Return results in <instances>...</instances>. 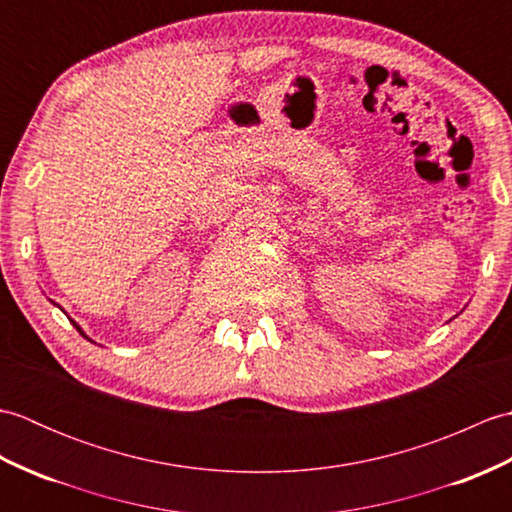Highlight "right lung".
Returning a JSON list of instances; mask_svg holds the SVG:
<instances>
[{
    "instance_id": "obj_1",
    "label": "right lung",
    "mask_w": 512,
    "mask_h": 512,
    "mask_svg": "<svg viewBox=\"0 0 512 512\" xmlns=\"http://www.w3.org/2000/svg\"><path fill=\"white\" fill-rule=\"evenodd\" d=\"M72 323H74V321H72ZM74 328H76V330H79V332H81V328H79V325H76V323H74ZM81 334H83V332H81Z\"/></svg>"
}]
</instances>
